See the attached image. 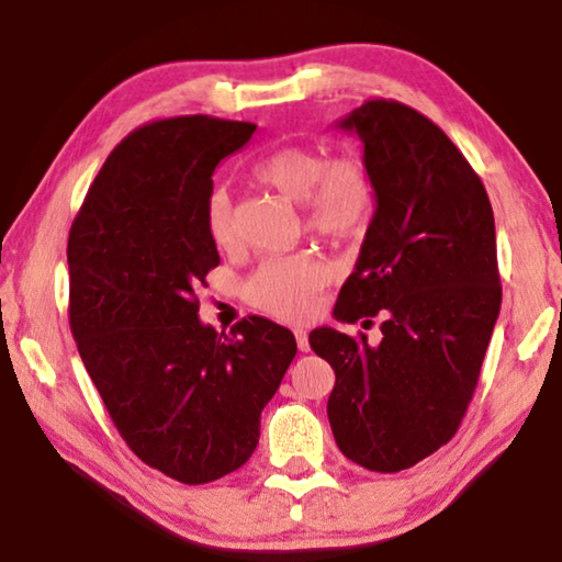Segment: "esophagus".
I'll return each mask as SVG.
<instances>
[{
    "mask_svg": "<svg viewBox=\"0 0 562 562\" xmlns=\"http://www.w3.org/2000/svg\"><path fill=\"white\" fill-rule=\"evenodd\" d=\"M294 339H297L300 351H310V337L304 329H294Z\"/></svg>",
    "mask_w": 562,
    "mask_h": 562,
    "instance_id": "34e87169",
    "label": "esophagus"
}]
</instances>
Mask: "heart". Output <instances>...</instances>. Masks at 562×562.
I'll use <instances>...</instances> for the list:
<instances>
[{
    "label": "heart",
    "mask_w": 562,
    "mask_h": 562,
    "mask_svg": "<svg viewBox=\"0 0 562 562\" xmlns=\"http://www.w3.org/2000/svg\"><path fill=\"white\" fill-rule=\"evenodd\" d=\"M255 173L282 198L304 205L307 225L327 237H349L367 225L372 213L374 186L361 160L351 156L329 158L317 148L288 146L274 150ZM207 235L217 247L235 243L233 198L225 186H215L205 203ZM331 280L325 258L312 252L270 258L258 265L245 284L247 300L280 319H304L317 307L319 292Z\"/></svg>",
    "instance_id": "b5f03b06"
}]
</instances>
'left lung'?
I'll return each instance as SVG.
<instances>
[{
    "instance_id": "obj_1",
    "label": "left lung",
    "mask_w": 562,
    "mask_h": 562,
    "mask_svg": "<svg viewBox=\"0 0 562 562\" xmlns=\"http://www.w3.org/2000/svg\"><path fill=\"white\" fill-rule=\"evenodd\" d=\"M337 128L364 146L376 207L335 315L382 317V341L319 327L310 347L337 376L339 451L396 473L449 443L469 408L501 312L496 223L469 160L418 111L374 99Z\"/></svg>"
}]
</instances>
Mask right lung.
I'll return each mask as SVG.
<instances>
[{"instance_id": "right-lung-1", "label": "right lung", "mask_w": 562, "mask_h": 562, "mask_svg": "<svg viewBox=\"0 0 562 562\" xmlns=\"http://www.w3.org/2000/svg\"><path fill=\"white\" fill-rule=\"evenodd\" d=\"M255 123L154 121L113 148L71 225L69 322L128 449L188 486L250 459L297 341L265 317L203 325L195 290L221 265L207 235L213 173Z\"/></svg>"}]
</instances>
